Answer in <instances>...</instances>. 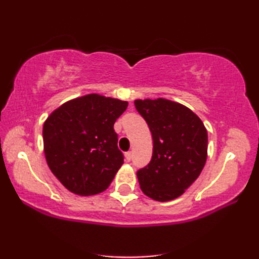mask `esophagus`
I'll list each match as a JSON object with an SVG mask.
<instances>
[{"label":"esophagus","mask_w":259,"mask_h":259,"mask_svg":"<svg viewBox=\"0 0 259 259\" xmlns=\"http://www.w3.org/2000/svg\"><path fill=\"white\" fill-rule=\"evenodd\" d=\"M125 160H126L127 162H130L131 160H132V153H131V152L125 153Z\"/></svg>","instance_id":"obj_1"}]
</instances>
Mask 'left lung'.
<instances>
[{"mask_svg":"<svg viewBox=\"0 0 259 259\" xmlns=\"http://www.w3.org/2000/svg\"><path fill=\"white\" fill-rule=\"evenodd\" d=\"M149 126L153 156L137 172L147 197L156 201L178 198L197 180L207 160V131L193 111L165 98L135 99Z\"/></svg>","mask_w":259,"mask_h":259,"instance_id":"8db88e82","label":"left lung"}]
</instances>
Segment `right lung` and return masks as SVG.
Returning <instances> with one entry per match:
<instances>
[{
  "label": "right lung",
  "mask_w": 259,
  "mask_h": 259,
  "mask_svg": "<svg viewBox=\"0 0 259 259\" xmlns=\"http://www.w3.org/2000/svg\"><path fill=\"white\" fill-rule=\"evenodd\" d=\"M128 103L89 94L63 103L44 122L49 168L78 196L105 191L124 163L113 125Z\"/></svg>",
  "instance_id": "add662e5"
}]
</instances>
